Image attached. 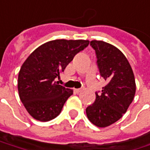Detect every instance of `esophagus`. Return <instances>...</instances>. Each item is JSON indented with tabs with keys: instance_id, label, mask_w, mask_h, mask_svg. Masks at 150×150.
<instances>
[{
	"instance_id": "esophagus-1",
	"label": "esophagus",
	"mask_w": 150,
	"mask_h": 150,
	"mask_svg": "<svg viewBox=\"0 0 150 150\" xmlns=\"http://www.w3.org/2000/svg\"><path fill=\"white\" fill-rule=\"evenodd\" d=\"M81 91H82V89H80V88L79 89H75V92L76 93H80Z\"/></svg>"
}]
</instances>
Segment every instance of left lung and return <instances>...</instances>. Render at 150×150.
I'll return each mask as SVG.
<instances>
[{"label": "left lung", "mask_w": 150, "mask_h": 150, "mask_svg": "<svg viewBox=\"0 0 150 150\" xmlns=\"http://www.w3.org/2000/svg\"><path fill=\"white\" fill-rule=\"evenodd\" d=\"M96 51L101 76L107 81L102 93L86 110L93 125L107 127L127 112L136 93L135 77L126 56L117 47L103 40H91Z\"/></svg>", "instance_id": "obj_1"}]
</instances>
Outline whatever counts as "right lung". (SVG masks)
Masks as SVG:
<instances>
[{
  "label": "right lung",
  "instance_id": "1",
  "mask_svg": "<svg viewBox=\"0 0 150 150\" xmlns=\"http://www.w3.org/2000/svg\"><path fill=\"white\" fill-rule=\"evenodd\" d=\"M88 40H54L35 49L23 62L18 77L20 100L34 119L48 121L60 114L73 90L55 81Z\"/></svg>",
  "mask_w": 150,
  "mask_h": 150
}]
</instances>
